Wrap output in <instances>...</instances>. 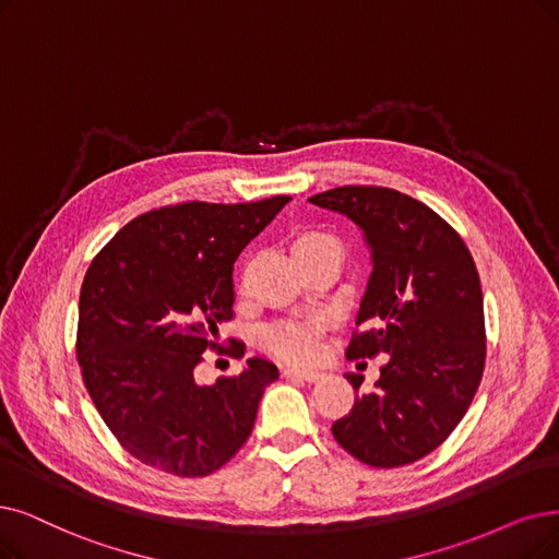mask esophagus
<instances>
[{
	"label": "esophagus",
	"instance_id": "34e87169",
	"mask_svg": "<svg viewBox=\"0 0 559 559\" xmlns=\"http://www.w3.org/2000/svg\"><path fill=\"white\" fill-rule=\"evenodd\" d=\"M282 376L284 378H292V381H294V378H298V381H317V378L321 376L319 371H314V369H298V367H284L282 369Z\"/></svg>",
	"mask_w": 559,
	"mask_h": 559
}]
</instances>
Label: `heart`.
<instances>
[{"instance_id":"1","label":"heart","mask_w":559,"mask_h":559,"mask_svg":"<svg viewBox=\"0 0 559 559\" xmlns=\"http://www.w3.org/2000/svg\"><path fill=\"white\" fill-rule=\"evenodd\" d=\"M292 254L300 265L319 259H342L340 238L323 229H302L292 238ZM265 346L286 362H309L319 353L321 323L319 321H284L275 323L263 334Z\"/></svg>"}]
</instances>
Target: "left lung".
I'll use <instances>...</instances> for the list:
<instances>
[{
  "label": "left lung",
  "instance_id": "8db88e82",
  "mask_svg": "<svg viewBox=\"0 0 559 559\" xmlns=\"http://www.w3.org/2000/svg\"><path fill=\"white\" fill-rule=\"evenodd\" d=\"M367 236L373 273L348 360L388 355L373 392L332 424L342 448L371 467L431 454L471 408L486 362L479 273L456 229L417 199L378 186L309 197ZM357 392L362 376L346 373Z\"/></svg>",
  "mask_w": 559,
  "mask_h": 559
}]
</instances>
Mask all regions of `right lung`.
<instances>
[{
    "mask_svg": "<svg viewBox=\"0 0 559 559\" xmlns=\"http://www.w3.org/2000/svg\"><path fill=\"white\" fill-rule=\"evenodd\" d=\"M292 197L183 202L130 219L94 257L80 288L75 353L84 388L121 448L176 477L219 471L250 438L263 390L280 378L250 357L238 376L197 385L204 353L234 319V261Z\"/></svg>",
    "mask_w": 559,
    "mask_h": 559,
    "instance_id": "obj_1",
    "label": "right lung"
}]
</instances>
